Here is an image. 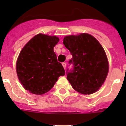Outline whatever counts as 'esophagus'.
<instances>
[{"instance_id": "obj_1", "label": "esophagus", "mask_w": 126, "mask_h": 126, "mask_svg": "<svg viewBox=\"0 0 126 126\" xmlns=\"http://www.w3.org/2000/svg\"><path fill=\"white\" fill-rule=\"evenodd\" d=\"M62 66H63V67L64 68V69H65V68H66V64H65V62H63V63H62Z\"/></svg>"}]
</instances>
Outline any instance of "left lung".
<instances>
[{"mask_svg":"<svg viewBox=\"0 0 126 126\" xmlns=\"http://www.w3.org/2000/svg\"><path fill=\"white\" fill-rule=\"evenodd\" d=\"M63 43L70 51L74 69L67 79L73 88L83 94L95 93L104 83L109 64L106 53L100 42L88 33L65 36Z\"/></svg>","mask_w":126,"mask_h":126,"instance_id":"left-lung-1","label":"left lung"}]
</instances>
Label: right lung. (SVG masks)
Listing matches in <instances>:
<instances>
[{"label": "right lung", "mask_w": 126, "mask_h": 126, "mask_svg": "<svg viewBox=\"0 0 126 126\" xmlns=\"http://www.w3.org/2000/svg\"><path fill=\"white\" fill-rule=\"evenodd\" d=\"M59 42L56 36L39 33L33 36L20 52L16 73L26 90L43 94L52 89L65 71L57 61L53 47Z\"/></svg>", "instance_id": "obj_1"}]
</instances>
